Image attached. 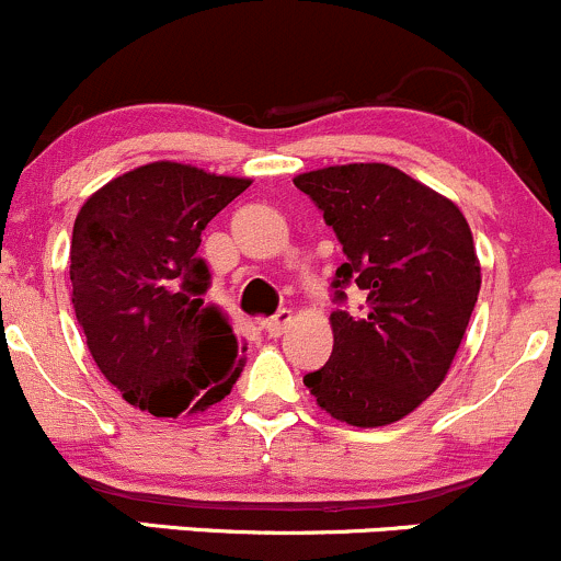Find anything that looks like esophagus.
Segmentation results:
<instances>
[{
    "label": "esophagus",
    "instance_id": "esophagus-1",
    "mask_svg": "<svg viewBox=\"0 0 561 561\" xmlns=\"http://www.w3.org/2000/svg\"><path fill=\"white\" fill-rule=\"evenodd\" d=\"M290 322H293V312L290 309H282V312H276L274 317H268V320H263V328L268 336H282Z\"/></svg>",
    "mask_w": 561,
    "mask_h": 561
}]
</instances>
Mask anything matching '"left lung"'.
Masks as SVG:
<instances>
[{
	"label": "left lung",
	"instance_id": "8db88e82",
	"mask_svg": "<svg viewBox=\"0 0 561 561\" xmlns=\"http://www.w3.org/2000/svg\"><path fill=\"white\" fill-rule=\"evenodd\" d=\"M342 241L333 287L366 293L331 314L333 353L304 377L320 410L358 428L401 421L448 377L480 293L472 230L450 197L386 162L293 179Z\"/></svg>",
	"mask_w": 561,
	"mask_h": 561
}]
</instances>
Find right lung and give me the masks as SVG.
I'll list each match as a JSON object with an SVG mask.
<instances>
[{"mask_svg":"<svg viewBox=\"0 0 561 561\" xmlns=\"http://www.w3.org/2000/svg\"><path fill=\"white\" fill-rule=\"evenodd\" d=\"M249 184L149 162L89 195L72 225V307L89 353L124 401L154 417L208 410L244 369V342L203 304L208 268L197 247Z\"/></svg>","mask_w":561,"mask_h":561,"instance_id":"obj_1","label":"right lung"}]
</instances>
